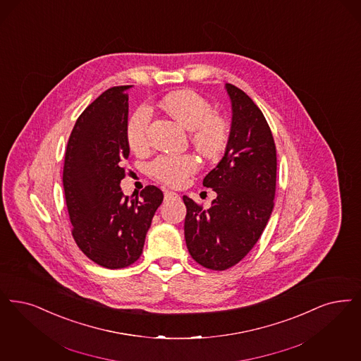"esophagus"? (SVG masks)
Listing matches in <instances>:
<instances>
[{
    "instance_id": "1",
    "label": "esophagus",
    "mask_w": 361,
    "mask_h": 361,
    "mask_svg": "<svg viewBox=\"0 0 361 361\" xmlns=\"http://www.w3.org/2000/svg\"><path fill=\"white\" fill-rule=\"evenodd\" d=\"M174 197H178V195L173 192V190H166L165 192V199L168 200V199H174Z\"/></svg>"
}]
</instances>
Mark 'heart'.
Segmentation results:
<instances>
[{
    "instance_id": "b5f03b06",
    "label": "heart",
    "mask_w": 361,
    "mask_h": 361,
    "mask_svg": "<svg viewBox=\"0 0 361 361\" xmlns=\"http://www.w3.org/2000/svg\"><path fill=\"white\" fill-rule=\"evenodd\" d=\"M161 107L174 119L190 130L195 146L208 157L217 156L227 142V126L220 116L212 114L211 104L192 90L169 92L161 101ZM150 110L138 107L126 123V141L133 152H144L147 147V128ZM197 169V161L192 156H161L150 165V172L171 185H180L189 174Z\"/></svg>"
}]
</instances>
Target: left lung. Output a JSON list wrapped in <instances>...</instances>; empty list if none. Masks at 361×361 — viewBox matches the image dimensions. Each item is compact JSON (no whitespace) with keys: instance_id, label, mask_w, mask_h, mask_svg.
<instances>
[{"instance_id":"8db88e82","label":"left lung","mask_w":361,"mask_h":361,"mask_svg":"<svg viewBox=\"0 0 361 361\" xmlns=\"http://www.w3.org/2000/svg\"><path fill=\"white\" fill-rule=\"evenodd\" d=\"M224 87L231 99V131L223 159L202 180L216 199L202 209L183 196L188 251L217 271L235 266L258 242L274 207L276 183V150L266 118L240 88Z\"/></svg>"}]
</instances>
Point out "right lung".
I'll return each mask as SVG.
<instances>
[{
  "instance_id": "1",
  "label": "right lung",
  "mask_w": 361,
  "mask_h": 361,
  "mask_svg": "<svg viewBox=\"0 0 361 361\" xmlns=\"http://www.w3.org/2000/svg\"><path fill=\"white\" fill-rule=\"evenodd\" d=\"M131 86L109 88L78 118L70 135L63 187L78 247L97 264L122 269L142 254L146 232L164 200L154 185L131 199L121 190L129 157L126 123Z\"/></svg>"
}]
</instances>
